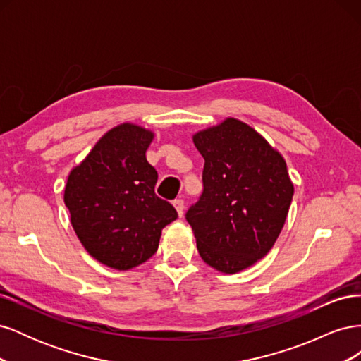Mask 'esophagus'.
Returning <instances> with one entry per match:
<instances>
[{
	"label": "esophagus",
	"mask_w": 361,
	"mask_h": 361,
	"mask_svg": "<svg viewBox=\"0 0 361 361\" xmlns=\"http://www.w3.org/2000/svg\"><path fill=\"white\" fill-rule=\"evenodd\" d=\"M173 206H174V209L178 211V215L179 216H182L183 215V209H185V203H183V200L182 199H176L173 202Z\"/></svg>",
	"instance_id": "34e87169"
}]
</instances>
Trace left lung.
<instances>
[{"mask_svg":"<svg viewBox=\"0 0 361 361\" xmlns=\"http://www.w3.org/2000/svg\"><path fill=\"white\" fill-rule=\"evenodd\" d=\"M192 141L204 159L203 194L187 220L206 264L236 274L267 256L285 226L293 195L286 161L235 117Z\"/></svg>","mask_w":361,"mask_h":361,"instance_id":"obj_1","label":"left lung"}]
</instances>
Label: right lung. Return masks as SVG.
Returning a JSON list of instances; mask_svg holds the SVG:
<instances>
[{
    "label": "right lung",
    "mask_w": 361,
    "mask_h": 361,
    "mask_svg": "<svg viewBox=\"0 0 361 361\" xmlns=\"http://www.w3.org/2000/svg\"><path fill=\"white\" fill-rule=\"evenodd\" d=\"M154 130L125 122L105 133L64 187V204L92 257L118 271L155 255L162 228L178 218L155 194L157 170L146 159Z\"/></svg>",
    "instance_id": "obj_1"
}]
</instances>
